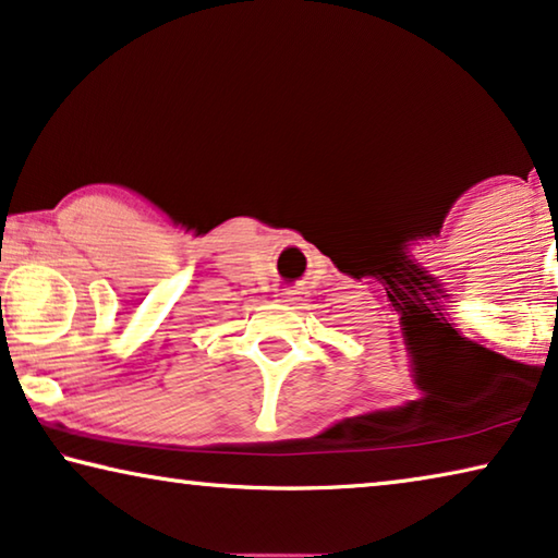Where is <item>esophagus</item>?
Segmentation results:
<instances>
[{
    "label": "esophagus",
    "instance_id": "obj_1",
    "mask_svg": "<svg viewBox=\"0 0 558 558\" xmlns=\"http://www.w3.org/2000/svg\"><path fill=\"white\" fill-rule=\"evenodd\" d=\"M300 295H303V293H300V290L286 288V290H282V293H280V303H286V305H300V300H303Z\"/></svg>",
    "mask_w": 558,
    "mask_h": 558
}]
</instances>
